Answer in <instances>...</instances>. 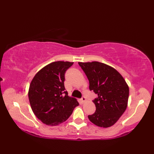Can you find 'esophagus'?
Instances as JSON below:
<instances>
[{
  "mask_svg": "<svg viewBox=\"0 0 154 154\" xmlns=\"http://www.w3.org/2000/svg\"><path fill=\"white\" fill-rule=\"evenodd\" d=\"M81 101H82L83 103H85L86 102V98L85 97H82V98H81Z\"/></svg>",
  "mask_w": 154,
  "mask_h": 154,
  "instance_id": "1",
  "label": "esophagus"
}]
</instances>
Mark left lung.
<instances>
[{
  "instance_id": "1",
  "label": "left lung",
  "mask_w": 154,
  "mask_h": 154,
  "mask_svg": "<svg viewBox=\"0 0 154 154\" xmlns=\"http://www.w3.org/2000/svg\"><path fill=\"white\" fill-rule=\"evenodd\" d=\"M89 81V89L97 94L93 100L96 111L88 116L97 126L108 128L115 124L126 110L129 87L115 69L98 61L79 62Z\"/></svg>"
}]
</instances>
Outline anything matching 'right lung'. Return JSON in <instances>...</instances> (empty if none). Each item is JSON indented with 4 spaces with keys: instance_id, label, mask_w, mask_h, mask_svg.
I'll return each mask as SVG.
<instances>
[{
    "instance_id": "right-lung-1",
    "label": "right lung",
    "mask_w": 154,
    "mask_h": 154,
    "mask_svg": "<svg viewBox=\"0 0 154 154\" xmlns=\"http://www.w3.org/2000/svg\"><path fill=\"white\" fill-rule=\"evenodd\" d=\"M73 64V62L54 61L39 71L31 81L28 98L32 110L46 125L63 123L79 104L65 91V73Z\"/></svg>"
}]
</instances>
